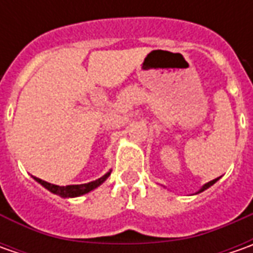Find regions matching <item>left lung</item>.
<instances>
[{
    "label": "left lung",
    "mask_w": 253,
    "mask_h": 253,
    "mask_svg": "<svg viewBox=\"0 0 253 253\" xmlns=\"http://www.w3.org/2000/svg\"><path fill=\"white\" fill-rule=\"evenodd\" d=\"M218 179H219V177H217V179L211 180V181H209V183H206V184H204V186H203V187H201V189H200L199 191L196 193V194H199V193H201V191H204V190H207L209 187H211V186H212V184H214V183H215V181H217Z\"/></svg>",
    "instance_id": "1"
}]
</instances>
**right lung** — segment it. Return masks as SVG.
<instances>
[{"mask_svg":"<svg viewBox=\"0 0 253 253\" xmlns=\"http://www.w3.org/2000/svg\"><path fill=\"white\" fill-rule=\"evenodd\" d=\"M110 174H111V170L107 171L102 177L94 180V181L84 183V184H72V186H56V184L47 183V181H44V180L42 179H38V177H35V180H36L39 184H42L44 189L49 190L50 193H53V194H57V196H60V197H63V199H73V197L83 196V194L90 193L91 190L97 189L98 186H101L102 183L108 179Z\"/></svg>","mask_w":253,"mask_h":253,"instance_id":"1","label":"right lung"}]
</instances>
